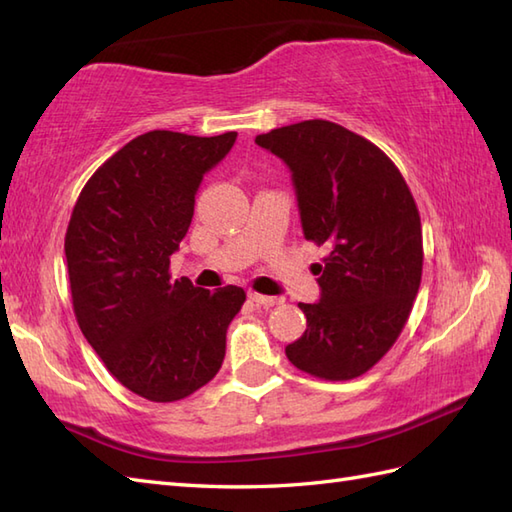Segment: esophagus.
Here are the masks:
<instances>
[{
    "mask_svg": "<svg viewBox=\"0 0 512 512\" xmlns=\"http://www.w3.org/2000/svg\"><path fill=\"white\" fill-rule=\"evenodd\" d=\"M248 299L257 303V306H264V308H270V306H279V303H284V299L279 297H268V295H259V292H250Z\"/></svg>",
    "mask_w": 512,
    "mask_h": 512,
    "instance_id": "esophagus-1",
    "label": "esophagus"
}]
</instances>
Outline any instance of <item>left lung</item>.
<instances>
[{"label":"left lung","mask_w":512,"mask_h":512,"mask_svg":"<svg viewBox=\"0 0 512 512\" xmlns=\"http://www.w3.org/2000/svg\"><path fill=\"white\" fill-rule=\"evenodd\" d=\"M292 171L303 235L328 248L314 264L319 303L288 361L323 380L369 372L396 343L422 279V226L405 178L383 149L330 121L255 138Z\"/></svg>","instance_id":"left-lung-1"}]
</instances>
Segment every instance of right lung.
Masks as SVG:
<instances>
[{"mask_svg": "<svg viewBox=\"0 0 512 512\" xmlns=\"http://www.w3.org/2000/svg\"><path fill=\"white\" fill-rule=\"evenodd\" d=\"M237 132L202 138L154 129L94 171L65 233L74 317L110 374L151 402L191 396L220 372L226 330L246 292L171 281L195 191Z\"/></svg>", "mask_w": 512, "mask_h": 512, "instance_id": "right-lung-1", "label": "right lung"}]
</instances>
